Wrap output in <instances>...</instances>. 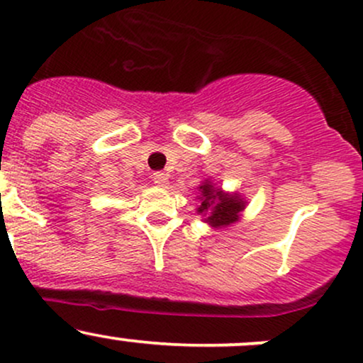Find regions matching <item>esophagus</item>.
Here are the masks:
<instances>
[{
    "instance_id": "1",
    "label": "esophagus",
    "mask_w": 363,
    "mask_h": 363,
    "mask_svg": "<svg viewBox=\"0 0 363 363\" xmlns=\"http://www.w3.org/2000/svg\"><path fill=\"white\" fill-rule=\"evenodd\" d=\"M153 182H155L157 186L165 187L169 184V176L165 172H155L153 174Z\"/></svg>"
}]
</instances>
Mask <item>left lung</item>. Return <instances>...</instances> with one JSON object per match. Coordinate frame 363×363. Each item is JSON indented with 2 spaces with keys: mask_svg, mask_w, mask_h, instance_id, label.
Instances as JSON below:
<instances>
[{
  "mask_svg": "<svg viewBox=\"0 0 363 363\" xmlns=\"http://www.w3.org/2000/svg\"><path fill=\"white\" fill-rule=\"evenodd\" d=\"M199 191H201V196H198L199 206L196 208V211L206 216V223H210L215 228H220L239 220L240 213L245 208L244 198H240L237 193L230 194L216 189L208 179L206 182L199 186Z\"/></svg>",
  "mask_w": 363,
  "mask_h": 363,
  "instance_id": "8db88e82",
  "label": "left lung"
}]
</instances>
